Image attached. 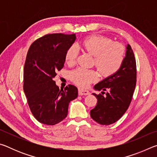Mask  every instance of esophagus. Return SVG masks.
I'll return each instance as SVG.
<instances>
[{"label": "esophagus", "mask_w": 157, "mask_h": 157, "mask_svg": "<svg viewBox=\"0 0 157 157\" xmlns=\"http://www.w3.org/2000/svg\"><path fill=\"white\" fill-rule=\"evenodd\" d=\"M78 93L79 95H87L90 94V92L89 91H87V90H84V89H79Z\"/></svg>", "instance_id": "1"}]
</instances>
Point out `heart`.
<instances>
[{
	"instance_id": "b5f03b06",
	"label": "heart",
	"mask_w": 157,
	"mask_h": 157,
	"mask_svg": "<svg viewBox=\"0 0 157 157\" xmlns=\"http://www.w3.org/2000/svg\"><path fill=\"white\" fill-rule=\"evenodd\" d=\"M80 46L89 54L94 57V64L101 75L109 77L121 68L124 62L125 49L118 42H113L111 39L102 36H92L82 41ZM78 50L75 46L68 48L65 55L66 62L72 65L75 62ZM97 73L94 70L78 68L72 71L71 78L77 85L86 87L97 78Z\"/></svg>"
}]
</instances>
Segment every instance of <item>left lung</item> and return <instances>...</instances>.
Returning <instances> with one entry per match:
<instances>
[{"label": "left lung", "mask_w": 157, "mask_h": 157, "mask_svg": "<svg viewBox=\"0 0 157 157\" xmlns=\"http://www.w3.org/2000/svg\"><path fill=\"white\" fill-rule=\"evenodd\" d=\"M125 57L121 68L108 78L98 82L94 89L102 94H93L97 105L90 111L92 119L103 125L118 121L127 110L136 84V63L134 52L127 44ZM107 90L106 95L104 91Z\"/></svg>", "instance_id": "1"}]
</instances>
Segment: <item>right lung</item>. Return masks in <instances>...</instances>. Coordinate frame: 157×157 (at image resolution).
<instances>
[{
	"label": "right lung",
	"instance_id": "right-lung-1",
	"mask_svg": "<svg viewBox=\"0 0 157 157\" xmlns=\"http://www.w3.org/2000/svg\"><path fill=\"white\" fill-rule=\"evenodd\" d=\"M75 34H50L34 41L23 69V90L29 107L39 123L54 125L68 114V104L78 97V88L69 84L59 89L53 78L63 67L66 50Z\"/></svg>",
	"mask_w": 157,
	"mask_h": 157
}]
</instances>
